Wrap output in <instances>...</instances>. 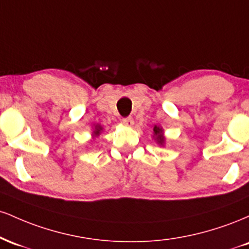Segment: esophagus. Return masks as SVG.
Masks as SVG:
<instances>
[{
	"instance_id": "1",
	"label": "esophagus",
	"mask_w": 249,
	"mask_h": 249,
	"mask_svg": "<svg viewBox=\"0 0 249 249\" xmlns=\"http://www.w3.org/2000/svg\"><path fill=\"white\" fill-rule=\"evenodd\" d=\"M122 123H123V124L125 125V126L131 127V126H133L134 121H133V118H131V117H127V118H124V119H123Z\"/></svg>"
}]
</instances>
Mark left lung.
I'll list each match as a JSON object with an SVG mask.
<instances>
[{
  "label": "left lung",
  "instance_id": "8db88e82",
  "mask_svg": "<svg viewBox=\"0 0 249 249\" xmlns=\"http://www.w3.org/2000/svg\"><path fill=\"white\" fill-rule=\"evenodd\" d=\"M153 139L159 146H165V136H164V130L162 127L158 126V125H154L153 126Z\"/></svg>",
  "mask_w": 249,
  "mask_h": 249
}]
</instances>
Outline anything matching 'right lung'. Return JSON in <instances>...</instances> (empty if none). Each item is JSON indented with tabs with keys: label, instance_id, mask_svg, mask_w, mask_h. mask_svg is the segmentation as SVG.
Wrapping results in <instances>:
<instances>
[{
	"label": "right lung",
	"instance_id": "right-lung-1",
	"mask_svg": "<svg viewBox=\"0 0 249 249\" xmlns=\"http://www.w3.org/2000/svg\"><path fill=\"white\" fill-rule=\"evenodd\" d=\"M103 131V126L102 125L97 124V125H93V130H92V139H95L96 137H98L99 134H101V132Z\"/></svg>",
	"mask_w": 249,
	"mask_h": 249
}]
</instances>
